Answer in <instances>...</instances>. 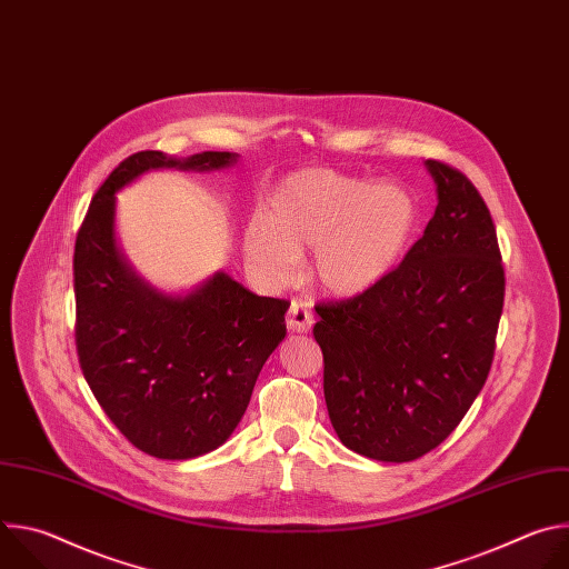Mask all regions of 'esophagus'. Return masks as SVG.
Segmentation results:
<instances>
[{
  "label": "esophagus",
  "mask_w": 569,
  "mask_h": 569,
  "mask_svg": "<svg viewBox=\"0 0 569 569\" xmlns=\"http://www.w3.org/2000/svg\"><path fill=\"white\" fill-rule=\"evenodd\" d=\"M286 323H288V329H290L292 333H306V331H310V327H312L310 306H308L306 301H297V299H295V301L290 303Z\"/></svg>",
  "instance_id": "1"
}]
</instances>
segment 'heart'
<instances>
[{
	"label": "heart",
	"mask_w": 569,
	"mask_h": 569,
	"mask_svg": "<svg viewBox=\"0 0 569 569\" xmlns=\"http://www.w3.org/2000/svg\"><path fill=\"white\" fill-rule=\"evenodd\" d=\"M421 222L419 198L402 184L306 169L283 178L263 213L242 227V254L268 286H288L312 250L310 274L331 297L380 288L408 257Z\"/></svg>",
	"instance_id": "heart-1"
}]
</instances>
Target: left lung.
<instances>
[{
  "label": "left lung",
  "instance_id": "obj_1",
  "mask_svg": "<svg viewBox=\"0 0 569 569\" xmlns=\"http://www.w3.org/2000/svg\"><path fill=\"white\" fill-rule=\"evenodd\" d=\"M426 169L437 209L398 270L373 292L319 303L323 398L340 441L402 463L435 450L489 376L505 303L498 236L470 180Z\"/></svg>",
  "mask_w": 569,
  "mask_h": 569
}]
</instances>
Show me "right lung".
I'll use <instances>...</instances> for the list:
<instances>
[{"instance_id":"add662e5","label":"right lung","mask_w":569,"mask_h":569,"mask_svg":"<svg viewBox=\"0 0 569 569\" xmlns=\"http://www.w3.org/2000/svg\"><path fill=\"white\" fill-rule=\"evenodd\" d=\"M236 164L238 152H134L97 191L76 238L80 369L121 435L157 459H193L231 437L286 338L290 303L259 297L222 270L182 292L152 286L121 250L117 193L150 171L213 173Z\"/></svg>"}]
</instances>
